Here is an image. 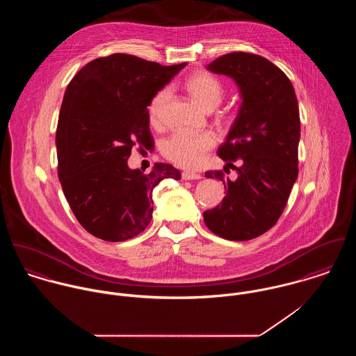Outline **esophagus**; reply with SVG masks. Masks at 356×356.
<instances>
[{"label":"esophagus","instance_id":"esophagus-1","mask_svg":"<svg viewBox=\"0 0 356 356\" xmlns=\"http://www.w3.org/2000/svg\"><path fill=\"white\" fill-rule=\"evenodd\" d=\"M182 179H185V181L202 179V175H200V174H196V172H191V171H184V172H182Z\"/></svg>","mask_w":356,"mask_h":356}]
</instances>
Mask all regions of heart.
Wrapping results in <instances>:
<instances>
[{
	"label": "heart",
	"mask_w": 356,
	"mask_h": 356,
	"mask_svg": "<svg viewBox=\"0 0 356 356\" xmlns=\"http://www.w3.org/2000/svg\"><path fill=\"white\" fill-rule=\"evenodd\" d=\"M186 89L192 99L202 108L211 111L223 97V86L218 78L209 74H195L186 81ZM171 90L164 88L159 90L148 105V115L152 123H157L161 111L168 102ZM216 144L211 131L204 133H174L161 144V153L171 163L184 168H197L203 164L207 153Z\"/></svg>",
	"instance_id": "1"
}]
</instances>
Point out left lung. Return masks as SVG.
Returning <instances> with one entry per match:
<instances>
[{"label": "left lung", "instance_id": "obj_1", "mask_svg": "<svg viewBox=\"0 0 356 356\" xmlns=\"http://www.w3.org/2000/svg\"><path fill=\"white\" fill-rule=\"evenodd\" d=\"M227 75L241 93L238 115L218 156L237 171H207L223 182L222 203L204 212L207 227L230 241H247L271 229L288 203L298 179L300 115L289 78L267 58L245 51L223 54L207 65ZM238 161L236 168L232 163Z\"/></svg>", "mask_w": 356, "mask_h": 356}]
</instances>
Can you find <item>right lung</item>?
<instances>
[{
    "mask_svg": "<svg viewBox=\"0 0 356 356\" xmlns=\"http://www.w3.org/2000/svg\"><path fill=\"white\" fill-rule=\"evenodd\" d=\"M186 63L161 65L113 53L88 63L68 83L56 130L58 179L78 222L97 238L138 236L152 219V192L164 178L181 179L171 164L130 170L136 144L149 148L148 105Z\"/></svg>",
    "mask_w": 356,
    "mask_h": 356,
    "instance_id": "add662e5",
    "label": "right lung"
}]
</instances>
